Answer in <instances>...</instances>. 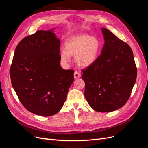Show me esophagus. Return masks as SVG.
Listing matches in <instances>:
<instances>
[{"label": "esophagus", "instance_id": "obj_1", "mask_svg": "<svg viewBox=\"0 0 148 148\" xmlns=\"http://www.w3.org/2000/svg\"><path fill=\"white\" fill-rule=\"evenodd\" d=\"M81 73H79L78 71H75V73H74V78L75 79H77V78H79L80 77H81Z\"/></svg>", "mask_w": 148, "mask_h": 148}]
</instances>
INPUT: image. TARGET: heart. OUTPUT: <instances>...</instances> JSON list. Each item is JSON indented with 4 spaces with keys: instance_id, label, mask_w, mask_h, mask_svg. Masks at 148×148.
Instances as JSON below:
<instances>
[{
    "instance_id": "b5f03b06",
    "label": "heart",
    "mask_w": 148,
    "mask_h": 148,
    "mask_svg": "<svg viewBox=\"0 0 148 148\" xmlns=\"http://www.w3.org/2000/svg\"><path fill=\"white\" fill-rule=\"evenodd\" d=\"M101 44L99 39L88 34L75 36L66 40L65 47L60 50V59L64 64L70 61V56H75V61L82 66L92 64L99 55Z\"/></svg>"
}]
</instances>
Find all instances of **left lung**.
Wrapping results in <instances>:
<instances>
[{
    "instance_id": "obj_1",
    "label": "left lung",
    "mask_w": 148,
    "mask_h": 148,
    "mask_svg": "<svg viewBox=\"0 0 148 148\" xmlns=\"http://www.w3.org/2000/svg\"><path fill=\"white\" fill-rule=\"evenodd\" d=\"M104 45L92 64L82 70L84 96L92 108L109 112L123 107L131 95L137 76L133 51L128 44L102 28Z\"/></svg>"
}]
</instances>
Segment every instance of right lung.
<instances>
[{
	"label": "right lung",
	"instance_id": "1",
	"mask_svg": "<svg viewBox=\"0 0 148 148\" xmlns=\"http://www.w3.org/2000/svg\"><path fill=\"white\" fill-rule=\"evenodd\" d=\"M60 40L52 31H37L18 44L10 69L12 86L30 112L49 117L59 112L74 80L73 70L60 65Z\"/></svg>",
	"mask_w": 148,
	"mask_h": 148
}]
</instances>
